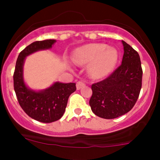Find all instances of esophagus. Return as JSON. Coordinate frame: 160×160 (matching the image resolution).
Instances as JSON below:
<instances>
[{
    "label": "esophagus",
    "mask_w": 160,
    "mask_h": 160,
    "mask_svg": "<svg viewBox=\"0 0 160 160\" xmlns=\"http://www.w3.org/2000/svg\"><path fill=\"white\" fill-rule=\"evenodd\" d=\"M83 86H85V83H84V82L82 81H78V82H77L76 86H77V89H81V88Z\"/></svg>",
    "instance_id": "obj_1"
}]
</instances>
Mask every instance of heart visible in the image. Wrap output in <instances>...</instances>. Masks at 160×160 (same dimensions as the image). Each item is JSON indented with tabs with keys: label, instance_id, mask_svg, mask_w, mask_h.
<instances>
[{
	"label": "heart",
	"instance_id": "obj_1",
	"mask_svg": "<svg viewBox=\"0 0 160 160\" xmlns=\"http://www.w3.org/2000/svg\"><path fill=\"white\" fill-rule=\"evenodd\" d=\"M72 60L78 65H89L88 73L94 79L107 76L113 69L117 60V52L113 47L104 43H89L77 49Z\"/></svg>",
	"mask_w": 160,
	"mask_h": 160
}]
</instances>
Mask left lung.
I'll list each match as a JSON object with an SVG mask.
<instances>
[{"instance_id": "1", "label": "left lung", "mask_w": 160, "mask_h": 160, "mask_svg": "<svg viewBox=\"0 0 160 160\" xmlns=\"http://www.w3.org/2000/svg\"><path fill=\"white\" fill-rule=\"evenodd\" d=\"M122 64L103 80L92 85L89 105L95 115L114 119L131 111L142 86L143 71L136 50L122 40Z\"/></svg>"}]
</instances>
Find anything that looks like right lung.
Returning <instances> with one entry per match:
<instances>
[{"instance_id":"add662e5","label":"right lung","mask_w":160,"mask_h":160,"mask_svg":"<svg viewBox=\"0 0 160 160\" xmlns=\"http://www.w3.org/2000/svg\"><path fill=\"white\" fill-rule=\"evenodd\" d=\"M55 40L35 41L25 47L16 60L13 74V86L19 105L27 115L45 123L59 120L65 113L70 95L76 91V83L55 82L49 89L34 92L25 86L22 67L25 57L40 49H49Z\"/></svg>"}]
</instances>
